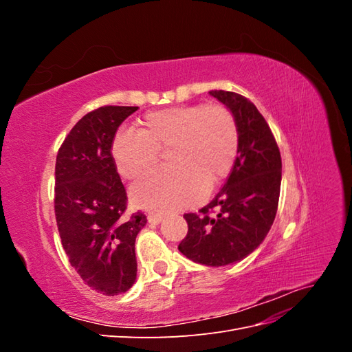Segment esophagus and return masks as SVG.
<instances>
[{
    "label": "esophagus",
    "instance_id": "34e87169",
    "mask_svg": "<svg viewBox=\"0 0 352 352\" xmlns=\"http://www.w3.org/2000/svg\"><path fill=\"white\" fill-rule=\"evenodd\" d=\"M146 219H148V221H150V223H154V225H157V223H160V221L163 220V214H157V212H148Z\"/></svg>",
    "mask_w": 352,
    "mask_h": 352
}]
</instances>
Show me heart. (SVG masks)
<instances>
[{
  "mask_svg": "<svg viewBox=\"0 0 352 352\" xmlns=\"http://www.w3.org/2000/svg\"><path fill=\"white\" fill-rule=\"evenodd\" d=\"M239 148L235 116L221 104H197L151 111L140 132L114 136L111 155L117 172L133 180L153 168L167 151L166 167L146 175L132 186L138 207L154 212L185 208L199 192H210L228 177Z\"/></svg>",
  "mask_w": 352,
  "mask_h": 352,
  "instance_id": "b5f03b06",
  "label": "heart"
}]
</instances>
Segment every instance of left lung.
I'll return each instance as SVG.
<instances>
[{
	"label": "left lung",
	"instance_id": "left-lung-1",
	"mask_svg": "<svg viewBox=\"0 0 352 352\" xmlns=\"http://www.w3.org/2000/svg\"><path fill=\"white\" fill-rule=\"evenodd\" d=\"M235 116L239 148L220 192L198 212H188L179 251L199 264L226 265L251 254L267 236L279 204L282 158L257 107L236 92L210 91Z\"/></svg>",
	"mask_w": 352,
	"mask_h": 352
}]
</instances>
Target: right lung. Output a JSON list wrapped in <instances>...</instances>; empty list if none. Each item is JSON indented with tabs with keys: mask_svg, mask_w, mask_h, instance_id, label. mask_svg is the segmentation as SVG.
<instances>
[{
	"mask_svg": "<svg viewBox=\"0 0 352 352\" xmlns=\"http://www.w3.org/2000/svg\"><path fill=\"white\" fill-rule=\"evenodd\" d=\"M136 110L104 105L85 114L63 141L56 162L61 245L80 279L109 296L135 283V239L146 225L141 211L126 216L127 195L111 155L117 129Z\"/></svg>",
	"mask_w": 352,
	"mask_h": 352,
	"instance_id": "right-lung-1",
	"label": "right lung"
}]
</instances>
